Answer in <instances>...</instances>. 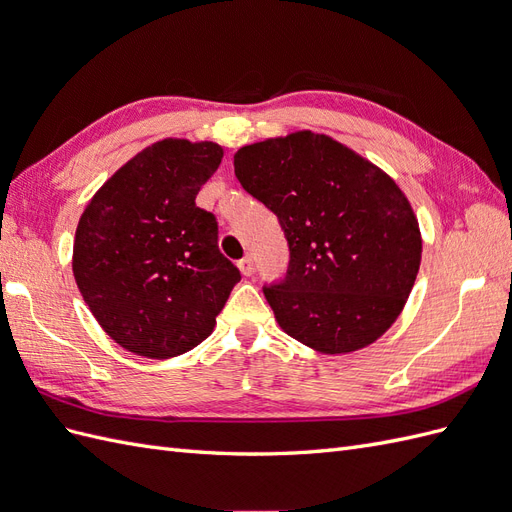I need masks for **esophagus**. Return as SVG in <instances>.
<instances>
[{
    "instance_id": "esophagus-1",
    "label": "esophagus",
    "mask_w": 512,
    "mask_h": 512,
    "mask_svg": "<svg viewBox=\"0 0 512 512\" xmlns=\"http://www.w3.org/2000/svg\"><path fill=\"white\" fill-rule=\"evenodd\" d=\"M237 265H239V269H241L243 275H252V273H254V258H252V256L241 258V260L237 262Z\"/></svg>"
}]
</instances>
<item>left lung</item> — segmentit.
Returning a JSON list of instances; mask_svg holds the SVG:
<instances>
[{
    "instance_id": "8db88e82",
    "label": "left lung",
    "mask_w": 512,
    "mask_h": 512,
    "mask_svg": "<svg viewBox=\"0 0 512 512\" xmlns=\"http://www.w3.org/2000/svg\"><path fill=\"white\" fill-rule=\"evenodd\" d=\"M235 175L277 215L288 241L286 277L262 288L280 327L324 354L374 344L421 267V230L399 185L309 130L241 147Z\"/></svg>"
}]
</instances>
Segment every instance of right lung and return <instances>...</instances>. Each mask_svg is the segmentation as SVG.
Masks as SVG:
<instances>
[{"instance_id":"add662e5","label":"right lung","mask_w":512,"mask_h":512,"mask_svg":"<svg viewBox=\"0 0 512 512\" xmlns=\"http://www.w3.org/2000/svg\"><path fill=\"white\" fill-rule=\"evenodd\" d=\"M222 156L218 143L164 138L123 164L85 207L74 280L121 348L147 359L196 348L241 280L220 252L215 215L196 207Z\"/></svg>"}]
</instances>
